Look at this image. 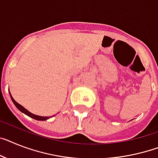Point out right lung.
Returning <instances> with one entry per match:
<instances>
[{
  "instance_id": "add662e5",
  "label": "right lung",
  "mask_w": 158,
  "mask_h": 158,
  "mask_svg": "<svg viewBox=\"0 0 158 158\" xmlns=\"http://www.w3.org/2000/svg\"><path fill=\"white\" fill-rule=\"evenodd\" d=\"M9 94H10V92H9ZM10 97H11L12 100H13V102H14V104H15V106L17 107V108H18V109L21 111L22 112H23V113H25L26 115H27L28 116H30V117L33 118V119H34V120H46L47 119H49L50 118V116H37V115H34V114L31 113V112H30L29 111H28L27 109H26V108H24L23 106H22L21 104H19L18 103V102H16L15 100H14V99L13 97H12L11 94H10Z\"/></svg>"
}]
</instances>
